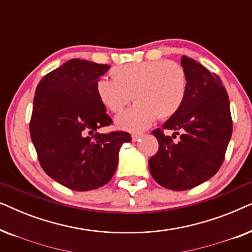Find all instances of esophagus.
<instances>
[{
  "mask_svg": "<svg viewBox=\"0 0 252 252\" xmlns=\"http://www.w3.org/2000/svg\"><path fill=\"white\" fill-rule=\"evenodd\" d=\"M141 136H142V134H132V140L135 142V141H139L141 139Z\"/></svg>",
  "mask_w": 252,
  "mask_h": 252,
  "instance_id": "obj_1",
  "label": "esophagus"
}]
</instances>
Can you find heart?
Listing matches in <instances>:
<instances>
[{"mask_svg":"<svg viewBox=\"0 0 252 252\" xmlns=\"http://www.w3.org/2000/svg\"><path fill=\"white\" fill-rule=\"evenodd\" d=\"M113 80L98 79L95 89L109 111L119 113L132 99L136 103L116 118L120 129L141 132L155 122L165 120L180 110L187 93L184 67L167 60L127 63L112 67Z\"/></svg>","mask_w":252,"mask_h":252,"instance_id":"1","label":"heart"}]
</instances>
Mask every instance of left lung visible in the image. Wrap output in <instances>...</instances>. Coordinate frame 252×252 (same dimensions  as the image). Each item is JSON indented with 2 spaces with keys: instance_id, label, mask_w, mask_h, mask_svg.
<instances>
[{
  "instance_id": "8db88e82",
  "label": "left lung",
  "mask_w": 252,
  "mask_h": 252,
  "mask_svg": "<svg viewBox=\"0 0 252 252\" xmlns=\"http://www.w3.org/2000/svg\"><path fill=\"white\" fill-rule=\"evenodd\" d=\"M181 65L187 77L185 101L163 128L154 129L159 148L149 159L153 178L172 190H187L212 178L223 163L233 132L228 95L220 78L187 56L181 57ZM168 129L176 134L165 136ZM179 133L181 140L174 143Z\"/></svg>"
}]
</instances>
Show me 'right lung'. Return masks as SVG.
<instances>
[{"label": "right lung", "mask_w": 252, "mask_h": 252, "mask_svg": "<svg viewBox=\"0 0 252 252\" xmlns=\"http://www.w3.org/2000/svg\"><path fill=\"white\" fill-rule=\"evenodd\" d=\"M109 68L75 58L44 75L36 87L30 133L37 159L50 178L72 190L108 184L120 147L132 141L123 130L96 132L112 124L95 89Z\"/></svg>", "instance_id": "obj_1"}]
</instances>
